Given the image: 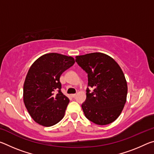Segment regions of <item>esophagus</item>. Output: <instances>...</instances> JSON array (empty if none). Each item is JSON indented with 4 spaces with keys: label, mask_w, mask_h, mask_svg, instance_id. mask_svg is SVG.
I'll return each mask as SVG.
<instances>
[{
    "label": "esophagus",
    "mask_w": 154,
    "mask_h": 154,
    "mask_svg": "<svg viewBox=\"0 0 154 154\" xmlns=\"http://www.w3.org/2000/svg\"><path fill=\"white\" fill-rule=\"evenodd\" d=\"M76 96H77L76 94H71V96L72 98H75V97H76Z\"/></svg>",
    "instance_id": "34e87169"
}]
</instances>
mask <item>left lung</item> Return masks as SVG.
Wrapping results in <instances>:
<instances>
[{
	"instance_id": "obj_1",
	"label": "left lung",
	"mask_w": 154,
	"mask_h": 154,
	"mask_svg": "<svg viewBox=\"0 0 154 154\" xmlns=\"http://www.w3.org/2000/svg\"><path fill=\"white\" fill-rule=\"evenodd\" d=\"M86 72V100L82 105L85 116L98 125L111 124L118 118L126 102L127 82L119 64L106 54L96 52L75 57Z\"/></svg>"
}]
</instances>
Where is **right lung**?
<instances>
[{
	"instance_id": "add662e5",
	"label": "right lung",
	"mask_w": 154,
	"mask_h": 154,
	"mask_svg": "<svg viewBox=\"0 0 154 154\" xmlns=\"http://www.w3.org/2000/svg\"><path fill=\"white\" fill-rule=\"evenodd\" d=\"M75 63L71 56L44 54L30 66L24 84V103L35 122L51 126L64 118L69 99L61 92L62 72Z\"/></svg>"
}]
</instances>
